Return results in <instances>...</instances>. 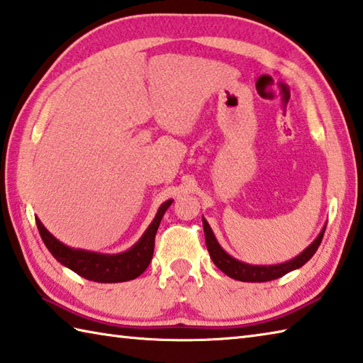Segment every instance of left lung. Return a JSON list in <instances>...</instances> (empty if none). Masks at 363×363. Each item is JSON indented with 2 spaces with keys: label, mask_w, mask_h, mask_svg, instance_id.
<instances>
[{
  "label": "left lung",
  "mask_w": 363,
  "mask_h": 363,
  "mask_svg": "<svg viewBox=\"0 0 363 363\" xmlns=\"http://www.w3.org/2000/svg\"><path fill=\"white\" fill-rule=\"evenodd\" d=\"M203 228H204V238H206V247H208V252L211 255L214 264L234 280L239 281H250V283H261V281H271L275 279H280L285 274L296 271V269L302 267L305 262L310 261V258L316 253L319 244H321L325 226L318 234V238L311 242L302 253L297 255L296 258L289 259L286 262H280V264H247V262L239 261L233 258L231 255L226 253L222 245L218 244L216 239V234L208 223V220L203 217Z\"/></svg>",
  "instance_id": "1"
}]
</instances>
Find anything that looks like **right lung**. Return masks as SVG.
<instances>
[{"label":"right lung","mask_w":363,"mask_h":363,"mask_svg":"<svg viewBox=\"0 0 363 363\" xmlns=\"http://www.w3.org/2000/svg\"><path fill=\"white\" fill-rule=\"evenodd\" d=\"M173 200H167L160 204V208L155 214L151 225L143 233V236L138 239L137 244H133L129 250L123 253H97L82 248H72L66 244L60 242L52 233H50L40 220L35 217V225L42 240H44L48 252L53 255L56 261H60L62 266L69 267L83 279L97 281V283H121L137 279L143 274L149 262L152 259L154 253V239L155 233L159 230L160 220L165 214V211L172 206Z\"/></svg>","instance_id":"obj_1"}]
</instances>
